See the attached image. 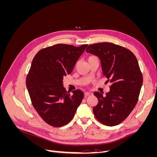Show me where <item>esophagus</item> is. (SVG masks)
<instances>
[{
    "label": "esophagus",
    "instance_id": "obj_1",
    "mask_svg": "<svg viewBox=\"0 0 157 157\" xmlns=\"http://www.w3.org/2000/svg\"><path fill=\"white\" fill-rule=\"evenodd\" d=\"M92 94H92V92H86V93H85V96L87 97V96H90V95H92Z\"/></svg>",
    "mask_w": 157,
    "mask_h": 157
}]
</instances>
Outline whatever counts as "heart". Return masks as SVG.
<instances>
[{
    "instance_id": "heart-1",
    "label": "heart",
    "mask_w": 157,
    "mask_h": 157,
    "mask_svg": "<svg viewBox=\"0 0 157 157\" xmlns=\"http://www.w3.org/2000/svg\"><path fill=\"white\" fill-rule=\"evenodd\" d=\"M92 57H93V56H92Z\"/></svg>"
}]
</instances>
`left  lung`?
<instances>
[{
  "label": "left lung",
  "mask_w": 157,
  "mask_h": 157,
  "mask_svg": "<svg viewBox=\"0 0 157 157\" xmlns=\"http://www.w3.org/2000/svg\"><path fill=\"white\" fill-rule=\"evenodd\" d=\"M87 53L98 57L103 75L110 79V91L105 96L94 92L98 104L93 112L97 119L109 126L119 124L134 109L143 84L138 61L132 52L111 42L89 45Z\"/></svg>",
  "instance_id": "8db88e82"
}]
</instances>
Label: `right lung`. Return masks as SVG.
<instances>
[{"instance_id": "add662e5", "label": "right lung", "mask_w": 157, "mask_h": 157, "mask_svg": "<svg viewBox=\"0 0 157 157\" xmlns=\"http://www.w3.org/2000/svg\"><path fill=\"white\" fill-rule=\"evenodd\" d=\"M87 46L56 44L40 50L33 58L26 86L33 107L47 124H67L81 103L84 93L77 90L69 94L63 79L72 72Z\"/></svg>"}]
</instances>
